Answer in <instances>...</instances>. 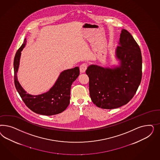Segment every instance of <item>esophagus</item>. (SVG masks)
Wrapping results in <instances>:
<instances>
[{"mask_svg":"<svg viewBox=\"0 0 160 160\" xmlns=\"http://www.w3.org/2000/svg\"><path fill=\"white\" fill-rule=\"evenodd\" d=\"M87 65L86 63H83L80 66V72L81 73H84L86 72L87 70Z\"/></svg>","mask_w":160,"mask_h":160,"instance_id":"esophagus-1","label":"esophagus"}]
</instances>
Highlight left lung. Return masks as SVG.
<instances>
[{"mask_svg":"<svg viewBox=\"0 0 160 160\" xmlns=\"http://www.w3.org/2000/svg\"><path fill=\"white\" fill-rule=\"evenodd\" d=\"M119 44L116 48L119 67L91 65L86 72L92 101L102 108L113 109L127 104L140 84L142 56L138 44L126 29L121 31Z\"/></svg>","mask_w":160,"mask_h":160,"instance_id":"obj_1","label":"left lung"}]
</instances>
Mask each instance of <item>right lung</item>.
Listing matches in <instances>:
<instances>
[{"instance_id": "obj_1", "label": "right lung", "mask_w": 160, "mask_h": 160, "mask_svg": "<svg viewBox=\"0 0 160 160\" xmlns=\"http://www.w3.org/2000/svg\"><path fill=\"white\" fill-rule=\"evenodd\" d=\"M26 39L14 58V81L15 87L26 106L37 114L52 116L64 111L70 103L71 86L78 78L80 70L78 67L63 71L48 92L38 96L27 94L18 81L17 72L19 65L21 51L25 46Z\"/></svg>"}]
</instances>
